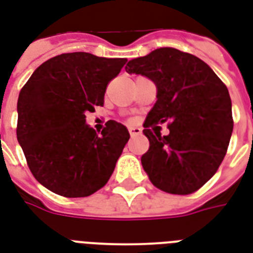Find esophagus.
Wrapping results in <instances>:
<instances>
[{
    "label": "esophagus",
    "instance_id": "obj_1",
    "mask_svg": "<svg viewBox=\"0 0 253 253\" xmlns=\"http://www.w3.org/2000/svg\"><path fill=\"white\" fill-rule=\"evenodd\" d=\"M128 132H130V135L131 136H136V135H141L142 130L139 127H130L128 128Z\"/></svg>",
    "mask_w": 253,
    "mask_h": 253
}]
</instances>
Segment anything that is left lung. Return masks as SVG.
<instances>
[{"instance_id":"8db88e82","label":"left lung","mask_w":253,"mask_h":253,"mask_svg":"<svg viewBox=\"0 0 253 253\" xmlns=\"http://www.w3.org/2000/svg\"><path fill=\"white\" fill-rule=\"evenodd\" d=\"M126 71L149 78L158 89L143 125L150 146L141 158L151 184L171 194L197 192L214 175L231 141L226 85L203 60L174 48L130 60ZM158 123H168V136L152 132Z\"/></svg>"}]
</instances>
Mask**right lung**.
<instances>
[{
    "label": "right lung",
    "instance_id": "add662e5",
    "mask_svg": "<svg viewBox=\"0 0 253 253\" xmlns=\"http://www.w3.org/2000/svg\"><path fill=\"white\" fill-rule=\"evenodd\" d=\"M126 61L63 53L42 63L20 91L17 141L33 177L50 192L87 197L107 184L130 134L115 121L96 132L85 112L103 106Z\"/></svg>",
    "mask_w": 253,
    "mask_h": 253
}]
</instances>
